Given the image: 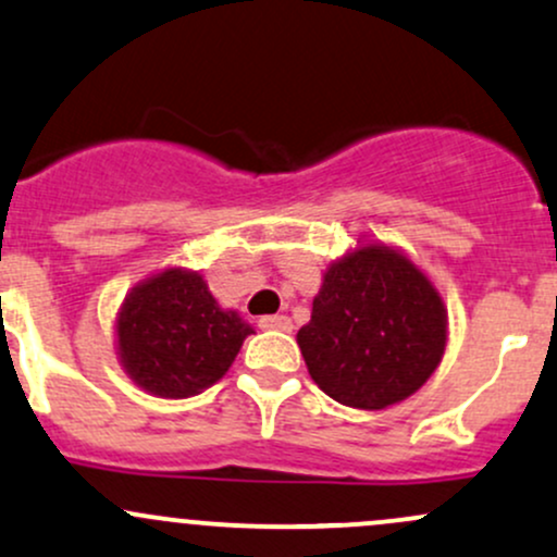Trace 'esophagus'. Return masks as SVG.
I'll use <instances>...</instances> for the list:
<instances>
[{
    "instance_id": "1",
    "label": "esophagus",
    "mask_w": 557,
    "mask_h": 557,
    "mask_svg": "<svg viewBox=\"0 0 557 557\" xmlns=\"http://www.w3.org/2000/svg\"><path fill=\"white\" fill-rule=\"evenodd\" d=\"M259 327H261V330H283V333H290V330H293L290 320H288V317H283V314H267V317H261Z\"/></svg>"
}]
</instances>
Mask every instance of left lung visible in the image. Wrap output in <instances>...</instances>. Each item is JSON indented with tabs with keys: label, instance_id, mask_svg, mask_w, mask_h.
I'll return each mask as SVG.
<instances>
[{
	"label": "left lung",
	"instance_id": "8db88e82",
	"mask_svg": "<svg viewBox=\"0 0 557 557\" xmlns=\"http://www.w3.org/2000/svg\"><path fill=\"white\" fill-rule=\"evenodd\" d=\"M447 335V307L423 269L399 248L359 240L325 269L296 341L330 399L372 412L423 386Z\"/></svg>",
	"mask_w": 557,
	"mask_h": 557
}]
</instances>
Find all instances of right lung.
<instances>
[{
	"instance_id": "add662e5",
	"label": "right lung",
	"mask_w": 557,
	"mask_h": 557,
	"mask_svg": "<svg viewBox=\"0 0 557 557\" xmlns=\"http://www.w3.org/2000/svg\"><path fill=\"white\" fill-rule=\"evenodd\" d=\"M253 327L222 309L203 274L166 267L129 290L115 314V354L134 386L163 399L200 394L232 368Z\"/></svg>"
}]
</instances>
